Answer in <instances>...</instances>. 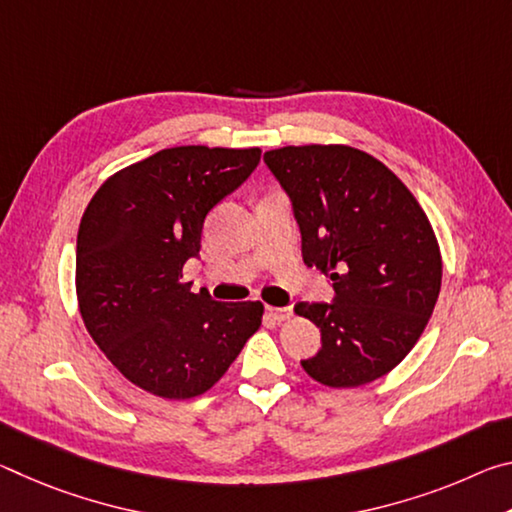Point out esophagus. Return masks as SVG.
Wrapping results in <instances>:
<instances>
[{
  "instance_id": "obj_1",
  "label": "esophagus",
  "mask_w": 512,
  "mask_h": 512,
  "mask_svg": "<svg viewBox=\"0 0 512 512\" xmlns=\"http://www.w3.org/2000/svg\"><path fill=\"white\" fill-rule=\"evenodd\" d=\"M268 314H271L277 323H284V320H289L293 316V311L291 307H268Z\"/></svg>"
}]
</instances>
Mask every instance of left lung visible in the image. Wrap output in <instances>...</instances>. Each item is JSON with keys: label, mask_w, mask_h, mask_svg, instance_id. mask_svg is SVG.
<instances>
[{"label": "left lung", "mask_w": 512, "mask_h": 512, "mask_svg": "<svg viewBox=\"0 0 512 512\" xmlns=\"http://www.w3.org/2000/svg\"><path fill=\"white\" fill-rule=\"evenodd\" d=\"M264 162L287 189L302 259L332 280L334 305L298 302L323 345L300 361L329 388H357L413 350L436 307L443 257L409 187L370 153L345 144L282 146Z\"/></svg>", "instance_id": "obj_1"}]
</instances>
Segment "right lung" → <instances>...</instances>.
I'll return each instance as SVG.
<instances>
[{
	"label": "right lung",
	"instance_id": "right-lung-1",
	"mask_svg": "<svg viewBox=\"0 0 512 512\" xmlns=\"http://www.w3.org/2000/svg\"><path fill=\"white\" fill-rule=\"evenodd\" d=\"M262 149L173 146L119 169L92 196L76 239V298L94 343L131 384L192 400L262 325L259 300L214 302L183 280L207 212L244 183Z\"/></svg>",
	"mask_w": 512,
	"mask_h": 512
}]
</instances>
